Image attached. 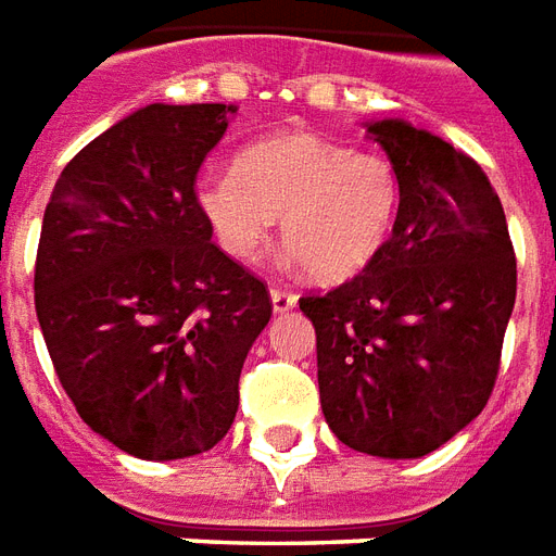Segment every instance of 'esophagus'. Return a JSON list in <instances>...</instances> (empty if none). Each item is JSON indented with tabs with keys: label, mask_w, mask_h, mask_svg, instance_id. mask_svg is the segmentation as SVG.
<instances>
[{
	"label": "esophagus",
	"mask_w": 556,
	"mask_h": 556,
	"mask_svg": "<svg viewBox=\"0 0 556 556\" xmlns=\"http://www.w3.org/2000/svg\"><path fill=\"white\" fill-rule=\"evenodd\" d=\"M270 303H274V312L277 315H286L298 306V294H291L286 289H270Z\"/></svg>",
	"instance_id": "1"
}]
</instances>
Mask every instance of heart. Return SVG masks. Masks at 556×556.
<instances>
[{
  "label": "heart",
  "mask_w": 556,
  "mask_h": 556,
  "mask_svg": "<svg viewBox=\"0 0 556 556\" xmlns=\"http://www.w3.org/2000/svg\"><path fill=\"white\" fill-rule=\"evenodd\" d=\"M197 205L236 258L256 256L279 215L286 256L320 282H341L368 267L392 236L401 174L382 152L279 135L247 147L236 170L203 176Z\"/></svg>",
  "instance_id": "obj_1"
}]
</instances>
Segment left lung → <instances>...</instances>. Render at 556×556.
Listing matches in <instances>:
<instances>
[{
  "instance_id": "1",
  "label": "left lung",
  "mask_w": 556,
  "mask_h": 556,
  "mask_svg": "<svg viewBox=\"0 0 556 556\" xmlns=\"http://www.w3.org/2000/svg\"><path fill=\"white\" fill-rule=\"evenodd\" d=\"M401 174L392 238L359 277L300 300L339 442L418 459L483 413L516 303L507 217L483 167L401 117L365 123Z\"/></svg>"
}]
</instances>
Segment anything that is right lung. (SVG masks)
<instances>
[{"instance_id":"right-lung-1","label":"right lung","mask_w":556,"mask_h":556,"mask_svg":"<svg viewBox=\"0 0 556 556\" xmlns=\"http://www.w3.org/2000/svg\"><path fill=\"white\" fill-rule=\"evenodd\" d=\"M236 105L152 102L61 170L37 244L35 309L81 421L138 459L215 447L270 320L262 279L212 244L197 170Z\"/></svg>"}]
</instances>
